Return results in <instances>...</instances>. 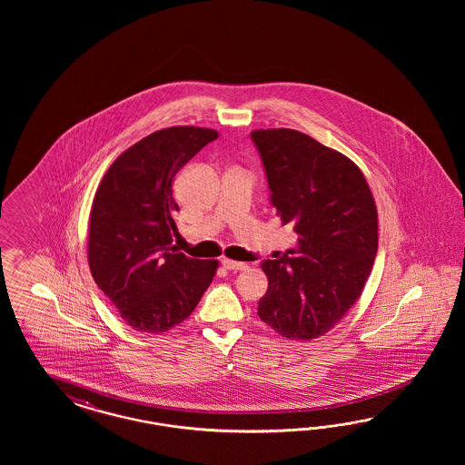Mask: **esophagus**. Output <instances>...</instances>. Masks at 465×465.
<instances>
[{"label":"esophagus","mask_w":465,"mask_h":465,"mask_svg":"<svg viewBox=\"0 0 465 465\" xmlns=\"http://www.w3.org/2000/svg\"><path fill=\"white\" fill-rule=\"evenodd\" d=\"M222 266L228 271H245L247 269V264L232 261V259H222Z\"/></svg>","instance_id":"esophagus-1"}]
</instances>
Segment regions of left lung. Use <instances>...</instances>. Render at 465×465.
<instances>
[{
    "label": "left lung",
    "mask_w": 465,
    "mask_h": 465,
    "mask_svg": "<svg viewBox=\"0 0 465 465\" xmlns=\"http://www.w3.org/2000/svg\"><path fill=\"white\" fill-rule=\"evenodd\" d=\"M268 179L269 201L296 245L264 259L268 292L261 321L288 339L332 329L361 295L379 249L375 201L350 158L293 129L251 134Z\"/></svg>",
    "instance_id": "obj_1"
}]
</instances>
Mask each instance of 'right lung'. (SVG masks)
<instances>
[{
    "mask_svg": "<svg viewBox=\"0 0 465 465\" xmlns=\"http://www.w3.org/2000/svg\"><path fill=\"white\" fill-rule=\"evenodd\" d=\"M218 133L160 129L119 156L94 197L88 264L104 295L133 329L160 334L185 321L212 284L218 261L191 259L172 245L179 206L172 181Z\"/></svg>",
    "mask_w": 465,
    "mask_h": 465,
    "instance_id": "obj_1",
    "label": "right lung"
}]
</instances>
